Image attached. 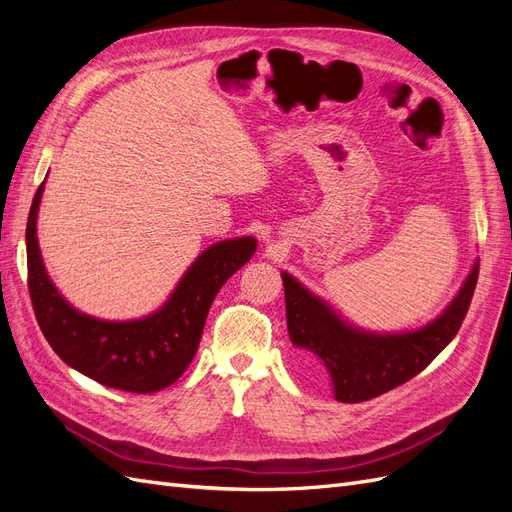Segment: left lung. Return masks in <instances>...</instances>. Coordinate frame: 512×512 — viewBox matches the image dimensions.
<instances>
[{
  "mask_svg": "<svg viewBox=\"0 0 512 512\" xmlns=\"http://www.w3.org/2000/svg\"><path fill=\"white\" fill-rule=\"evenodd\" d=\"M478 260L457 294L427 324L410 331H369L282 271L286 322L299 363L312 374H327L333 397L359 404L408 382L453 342L472 301Z\"/></svg>",
  "mask_w": 512,
  "mask_h": 512,
  "instance_id": "1",
  "label": "left lung"
}]
</instances>
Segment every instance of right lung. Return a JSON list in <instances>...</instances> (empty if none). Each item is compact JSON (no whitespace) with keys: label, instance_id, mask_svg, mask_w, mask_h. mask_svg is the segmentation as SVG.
<instances>
[{"label":"right lung","instance_id":"right-lung-1","mask_svg":"<svg viewBox=\"0 0 512 512\" xmlns=\"http://www.w3.org/2000/svg\"><path fill=\"white\" fill-rule=\"evenodd\" d=\"M42 192L44 183L34 196L25 237L29 297L46 342L66 365L111 389H166L192 363L215 294L254 256L258 241L245 235L209 245L156 312L132 320H104L76 309L44 267L36 226Z\"/></svg>","mask_w":512,"mask_h":512}]
</instances>
